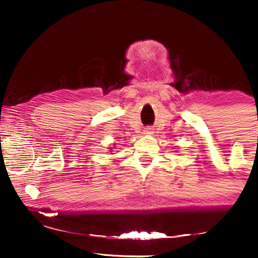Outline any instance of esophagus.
Listing matches in <instances>:
<instances>
[{"instance_id":"esophagus-1","label":"esophagus","mask_w":258,"mask_h":258,"mask_svg":"<svg viewBox=\"0 0 258 258\" xmlns=\"http://www.w3.org/2000/svg\"><path fill=\"white\" fill-rule=\"evenodd\" d=\"M154 133V129L151 128V126H147L146 129H144V134H147V135H150V134Z\"/></svg>"}]
</instances>
